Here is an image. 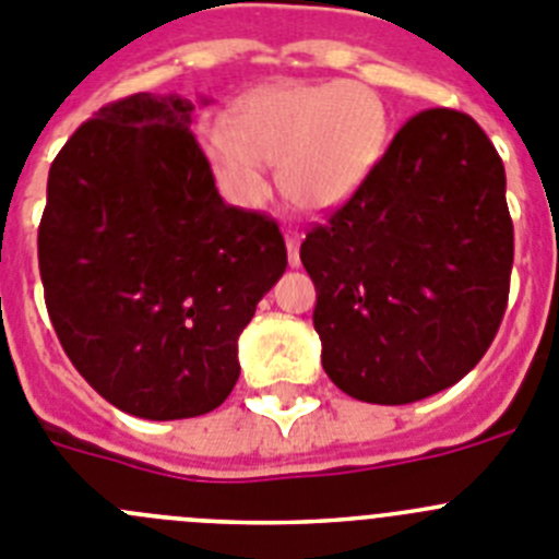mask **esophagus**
<instances>
[{"mask_svg": "<svg viewBox=\"0 0 559 559\" xmlns=\"http://www.w3.org/2000/svg\"><path fill=\"white\" fill-rule=\"evenodd\" d=\"M299 243H301V233H299V229L285 227V246H288V263L294 265V269L301 263V260H299Z\"/></svg>", "mask_w": 559, "mask_h": 559, "instance_id": "1", "label": "esophagus"}]
</instances>
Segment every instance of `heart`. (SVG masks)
<instances>
[{
    "label": "heart",
    "mask_w": 559,
    "mask_h": 559,
    "mask_svg": "<svg viewBox=\"0 0 559 559\" xmlns=\"http://www.w3.org/2000/svg\"><path fill=\"white\" fill-rule=\"evenodd\" d=\"M391 121L362 82H276L246 94L229 121L202 127V150L233 202L254 204L269 188L265 163L294 204L330 210L355 197L385 157Z\"/></svg>",
    "instance_id": "b5f03b06"
}]
</instances>
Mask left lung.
<instances>
[{
  "instance_id": "left-lung-1",
  "label": "left lung",
  "mask_w": 559,
  "mask_h": 559,
  "mask_svg": "<svg viewBox=\"0 0 559 559\" xmlns=\"http://www.w3.org/2000/svg\"><path fill=\"white\" fill-rule=\"evenodd\" d=\"M504 163L477 121L421 110L299 249L324 371L371 404L452 388L499 332L513 271Z\"/></svg>"
}]
</instances>
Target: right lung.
Instances as JSON below:
<instances>
[{
	"label": "right lung",
	"mask_w": 559,
	"mask_h": 559,
	"mask_svg": "<svg viewBox=\"0 0 559 559\" xmlns=\"http://www.w3.org/2000/svg\"><path fill=\"white\" fill-rule=\"evenodd\" d=\"M182 96L110 102L66 141L38 227L60 346L107 402L174 421L238 382V335L283 276L280 227L224 204Z\"/></svg>",
	"instance_id": "right-lung-1"
}]
</instances>
